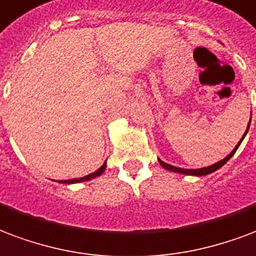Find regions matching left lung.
<instances>
[{"label":"left lung","instance_id":"obj_1","mask_svg":"<svg viewBox=\"0 0 256 256\" xmlns=\"http://www.w3.org/2000/svg\"><path fill=\"white\" fill-rule=\"evenodd\" d=\"M248 128H250V123H248ZM248 128H247V130H246V133H244L243 138L240 140V142L236 145V148H234L232 152L229 153L228 156L225 157L224 160H221V162H216V164H213V166H204V168H200V170H184V168H178V166H170V164H166V162H162V160H158L160 162V164H162V166H164L166 170H168V171H172V172H178V174H183V175H196V176H204V175H208V174H212V172L217 171L218 168H221V166H224L225 162H228L230 157L234 156V152L238 150V148H239V145L242 144V141L244 140V137H246V134H247V132H248Z\"/></svg>","mask_w":256,"mask_h":256}]
</instances>
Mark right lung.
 Returning a JSON list of instances; mask_svg holds the SVG:
<instances>
[{
  "label": "right lung",
  "instance_id": "add662e5",
  "mask_svg": "<svg viewBox=\"0 0 256 256\" xmlns=\"http://www.w3.org/2000/svg\"><path fill=\"white\" fill-rule=\"evenodd\" d=\"M106 166H107V164L104 162L103 166H100L98 171L92 172V174H90V175L84 176V178H80V179H69V180H60V183H78V182L90 180V179H94V178H96V176L102 175V174H103V172H104V170H106Z\"/></svg>",
  "mask_w": 256,
  "mask_h": 256
}]
</instances>
